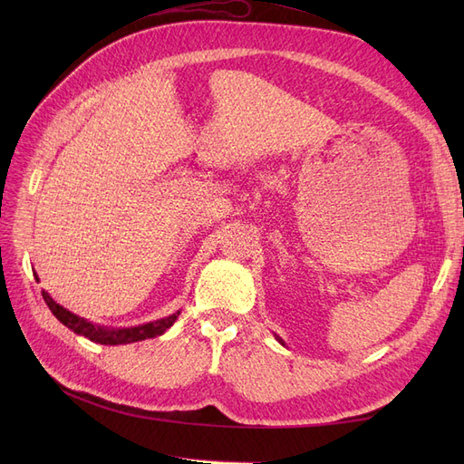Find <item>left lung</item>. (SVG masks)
<instances>
[{"label":"left lung","mask_w":464,"mask_h":464,"mask_svg":"<svg viewBox=\"0 0 464 464\" xmlns=\"http://www.w3.org/2000/svg\"><path fill=\"white\" fill-rule=\"evenodd\" d=\"M280 343H283V341H280Z\"/></svg>","instance_id":"obj_1"}]
</instances>
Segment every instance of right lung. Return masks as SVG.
<instances>
[{
    "instance_id": "add662e5",
    "label": "right lung",
    "mask_w": 464,
    "mask_h": 464,
    "mask_svg": "<svg viewBox=\"0 0 464 464\" xmlns=\"http://www.w3.org/2000/svg\"><path fill=\"white\" fill-rule=\"evenodd\" d=\"M42 296H44V302L48 304L50 312L58 317L67 329H72L73 333L87 336L89 341L101 343V344H130V343H137V341L154 339V336L162 334L166 329H170L174 325L176 317L179 315V312H178L170 317H164L159 321L147 323V325H139V327H131V329H104V327L92 325L91 321L82 319L72 312H67L65 307L55 304L44 290H42Z\"/></svg>"
}]
</instances>
